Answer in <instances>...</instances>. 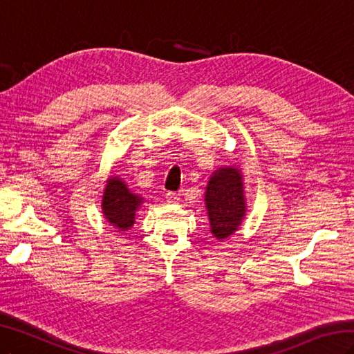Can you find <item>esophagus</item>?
I'll list each match as a JSON object with an SVG mask.
<instances>
[{
	"label": "esophagus",
	"mask_w": 354,
	"mask_h": 354,
	"mask_svg": "<svg viewBox=\"0 0 354 354\" xmlns=\"http://www.w3.org/2000/svg\"><path fill=\"white\" fill-rule=\"evenodd\" d=\"M165 198H167L168 203H177L180 200V195L177 192H167Z\"/></svg>",
	"instance_id": "obj_1"
}]
</instances>
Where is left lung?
I'll return each instance as SVG.
<instances>
[{
    "label": "left lung",
    "mask_w": 354,
    "mask_h": 354,
    "mask_svg": "<svg viewBox=\"0 0 354 354\" xmlns=\"http://www.w3.org/2000/svg\"><path fill=\"white\" fill-rule=\"evenodd\" d=\"M205 209L212 234L223 240L242 225L246 214L243 176L239 167H221L205 187Z\"/></svg>",
    "instance_id": "left-lung-1"
}]
</instances>
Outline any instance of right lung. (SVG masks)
Masks as SVG:
<instances>
[{
    "label": "right lung",
    "instance_id": "right-lung-1",
    "mask_svg": "<svg viewBox=\"0 0 354 354\" xmlns=\"http://www.w3.org/2000/svg\"><path fill=\"white\" fill-rule=\"evenodd\" d=\"M142 204V198L133 194L118 177H109L102 196V212L112 227L120 231L132 228L135 214Z\"/></svg>",
    "mask_w": 354,
    "mask_h": 354
}]
</instances>
